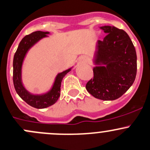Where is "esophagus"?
<instances>
[{
  "instance_id": "esophagus-1",
  "label": "esophagus",
  "mask_w": 150,
  "mask_h": 150,
  "mask_svg": "<svg viewBox=\"0 0 150 150\" xmlns=\"http://www.w3.org/2000/svg\"><path fill=\"white\" fill-rule=\"evenodd\" d=\"M81 60H82L83 61H87V60H88V58H87V57H86V56H82V57H81Z\"/></svg>"
}]
</instances>
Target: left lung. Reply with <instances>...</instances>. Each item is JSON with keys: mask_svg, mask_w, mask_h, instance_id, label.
Masks as SVG:
<instances>
[{"mask_svg": "<svg viewBox=\"0 0 150 150\" xmlns=\"http://www.w3.org/2000/svg\"><path fill=\"white\" fill-rule=\"evenodd\" d=\"M106 34L98 41L93 78L86 84L87 92L98 99L119 98L134 82L137 57L133 42L127 33L114 26H103Z\"/></svg>", "mask_w": 150, "mask_h": 150, "instance_id": "obj_1", "label": "left lung"}]
</instances>
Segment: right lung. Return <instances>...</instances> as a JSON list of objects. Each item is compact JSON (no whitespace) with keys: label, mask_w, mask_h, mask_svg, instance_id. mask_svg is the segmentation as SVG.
<instances>
[{"label":"right lung","mask_w":150,"mask_h":150,"mask_svg":"<svg viewBox=\"0 0 150 150\" xmlns=\"http://www.w3.org/2000/svg\"><path fill=\"white\" fill-rule=\"evenodd\" d=\"M48 32L35 31L29 35H25L20 41L13 60V82L16 92L20 98L28 105L36 109H44L54 104L60 96V87L63 77L71 69L58 74L54 81L52 88L47 93L44 95H32L27 91L23 87L21 80V70L23 62L27 52L37 41L47 36Z\"/></svg>","instance_id":"obj_1"}]
</instances>
